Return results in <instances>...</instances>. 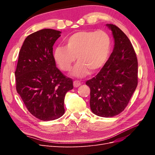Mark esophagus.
Returning a JSON list of instances; mask_svg holds the SVG:
<instances>
[{
	"label": "esophagus",
	"instance_id": "esophagus-1",
	"mask_svg": "<svg viewBox=\"0 0 155 155\" xmlns=\"http://www.w3.org/2000/svg\"><path fill=\"white\" fill-rule=\"evenodd\" d=\"M73 85H74V87H78L79 86H80L81 85V83L80 81H79L78 80H76V81H74L73 82Z\"/></svg>",
	"mask_w": 155,
	"mask_h": 155
}]
</instances>
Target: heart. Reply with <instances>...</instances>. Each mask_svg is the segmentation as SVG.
I'll use <instances>...</instances> for the list:
<instances>
[{"label": "heart", "instance_id": "obj_1", "mask_svg": "<svg viewBox=\"0 0 155 155\" xmlns=\"http://www.w3.org/2000/svg\"><path fill=\"white\" fill-rule=\"evenodd\" d=\"M64 46L55 48L54 58L59 68L70 71L76 61H79L72 72V76L82 78L95 72L104 66L111 50L110 36L104 30L79 31L65 39Z\"/></svg>", "mask_w": 155, "mask_h": 155}]
</instances>
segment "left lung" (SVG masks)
Returning <instances> with one entry per match:
<instances>
[{
    "label": "left lung",
    "mask_w": 155,
    "mask_h": 155,
    "mask_svg": "<svg viewBox=\"0 0 155 155\" xmlns=\"http://www.w3.org/2000/svg\"><path fill=\"white\" fill-rule=\"evenodd\" d=\"M114 39V47L100 72L88 80L91 109L109 118L119 114L129 104L138 85V60L130 40L118 26L107 24Z\"/></svg>",
    "instance_id": "1"
}]
</instances>
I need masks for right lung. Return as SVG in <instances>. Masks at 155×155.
Here are the masks:
<instances>
[{
    "instance_id": "right-lung-1",
    "label": "right lung",
    "mask_w": 155,
    "mask_h": 155,
    "mask_svg": "<svg viewBox=\"0 0 155 155\" xmlns=\"http://www.w3.org/2000/svg\"><path fill=\"white\" fill-rule=\"evenodd\" d=\"M61 33L43 29L28 36L15 72L17 93L30 113L43 121L64 114L65 94L73 88L72 79L56 67L54 58L53 46Z\"/></svg>"
}]
</instances>
